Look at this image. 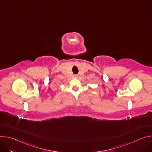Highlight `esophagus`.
Listing matches in <instances>:
<instances>
[{"label":"esophagus","mask_w":152,"mask_h":152,"mask_svg":"<svg viewBox=\"0 0 152 152\" xmlns=\"http://www.w3.org/2000/svg\"><path fill=\"white\" fill-rule=\"evenodd\" d=\"M75 76V77H77V76H77V75H75V76Z\"/></svg>","instance_id":"34e87169"}]
</instances>
